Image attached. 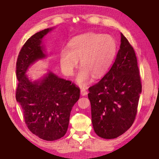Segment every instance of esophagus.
I'll use <instances>...</instances> for the list:
<instances>
[{"mask_svg":"<svg viewBox=\"0 0 159 159\" xmlns=\"http://www.w3.org/2000/svg\"><path fill=\"white\" fill-rule=\"evenodd\" d=\"M87 91H86L85 89H81V94L82 96H86V95L87 94Z\"/></svg>","mask_w":159,"mask_h":159,"instance_id":"esophagus-1","label":"esophagus"}]
</instances>
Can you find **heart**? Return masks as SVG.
<instances>
[{
	"label": "heart",
	"mask_w": 159,
	"mask_h": 159,
	"mask_svg": "<svg viewBox=\"0 0 159 159\" xmlns=\"http://www.w3.org/2000/svg\"><path fill=\"white\" fill-rule=\"evenodd\" d=\"M117 52V43L111 35L86 33L73 38L69 46L60 53L61 67L67 75H72L81 59V68L76 81L85 86L91 78H98L107 73Z\"/></svg>",
	"instance_id": "b5f03b06"
}]
</instances>
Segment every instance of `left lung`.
<instances>
[{
    "instance_id": "left-lung-1",
    "label": "left lung",
    "mask_w": 159,
    "mask_h": 159,
    "mask_svg": "<svg viewBox=\"0 0 159 159\" xmlns=\"http://www.w3.org/2000/svg\"><path fill=\"white\" fill-rule=\"evenodd\" d=\"M120 37V48L111 68L89 88L93 127L105 139L116 138L132 126L142 92L134 50L122 33Z\"/></svg>"
}]
</instances>
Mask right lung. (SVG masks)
I'll use <instances>...</instances> for the list:
<instances>
[{"label":"right lung","mask_w":159,"mask_h":159,"mask_svg":"<svg viewBox=\"0 0 159 159\" xmlns=\"http://www.w3.org/2000/svg\"><path fill=\"white\" fill-rule=\"evenodd\" d=\"M50 30L40 31L25 42L16 67V99L22 109L25 124L33 134L47 141L66 134L72 107L80 97V89L75 84L51 72L38 81H30L25 75L30 65L46 57L41 40Z\"/></svg>","instance_id":"obj_1"}]
</instances>
